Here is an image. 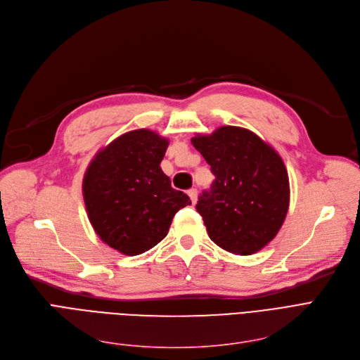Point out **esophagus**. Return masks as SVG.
<instances>
[{
    "label": "esophagus",
    "instance_id": "1",
    "mask_svg": "<svg viewBox=\"0 0 360 360\" xmlns=\"http://www.w3.org/2000/svg\"><path fill=\"white\" fill-rule=\"evenodd\" d=\"M187 195L191 196L192 203H196V200H198V191H196V189H191L189 192H187Z\"/></svg>",
    "mask_w": 360,
    "mask_h": 360
}]
</instances>
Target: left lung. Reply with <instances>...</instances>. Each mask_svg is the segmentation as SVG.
Returning a JSON list of instances; mask_svg holds the SVG:
<instances>
[{
	"label": "left lung",
	"mask_w": 360,
	"mask_h": 360,
	"mask_svg": "<svg viewBox=\"0 0 360 360\" xmlns=\"http://www.w3.org/2000/svg\"><path fill=\"white\" fill-rule=\"evenodd\" d=\"M192 143L215 176L196 203L211 240L234 255L265 248L280 231L290 203L288 174L277 150L234 126L196 134Z\"/></svg>",
	"instance_id": "left-lung-1"
}]
</instances>
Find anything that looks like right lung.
Instances as JSON below:
<instances>
[{
    "label": "right lung",
    "mask_w": 360,
    "mask_h": 360,
    "mask_svg": "<svg viewBox=\"0 0 360 360\" xmlns=\"http://www.w3.org/2000/svg\"><path fill=\"white\" fill-rule=\"evenodd\" d=\"M168 139L139 129L118 136L91 161L83 199L95 233L120 253L141 255L167 236L191 199L171 187L160 167Z\"/></svg>",
    "instance_id": "add662e5"
}]
</instances>
